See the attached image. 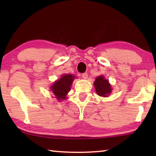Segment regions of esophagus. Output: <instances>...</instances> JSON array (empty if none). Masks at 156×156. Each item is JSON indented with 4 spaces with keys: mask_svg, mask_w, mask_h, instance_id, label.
Listing matches in <instances>:
<instances>
[{
    "mask_svg": "<svg viewBox=\"0 0 156 156\" xmlns=\"http://www.w3.org/2000/svg\"><path fill=\"white\" fill-rule=\"evenodd\" d=\"M82 76L84 79V80H86V79L87 78V76H88V74H87V72H84V73H83L82 74Z\"/></svg>",
    "mask_w": 156,
    "mask_h": 156,
    "instance_id": "1",
    "label": "esophagus"
}]
</instances>
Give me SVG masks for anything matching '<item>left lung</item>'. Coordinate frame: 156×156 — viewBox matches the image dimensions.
<instances>
[{
  "mask_svg": "<svg viewBox=\"0 0 156 156\" xmlns=\"http://www.w3.org/2000/svg\"><path fill=\"white\" fill-rule=\"evenodd\" d=\"M96 91L97 94L101 97H106L108 94L112 92V87L108 80H105L104 76H99L96 79L95 82H94Z\"/></svg>",
  "mask_w": 156,
  "mask_h": 156,
  "instance_id": "1",
  "label": "left lung"
}]
</instances>
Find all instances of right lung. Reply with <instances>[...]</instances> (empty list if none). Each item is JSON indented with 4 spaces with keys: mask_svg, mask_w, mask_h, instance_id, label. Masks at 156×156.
<instances>
[{
    "mask_svg": "<svg viewBox=\"0 0 156 156\" xmlns=\"http://www.w3.org/2000/svg\"><path fill=\"white\" fill-rule=\"evenodd\" d=\"M74 78L75 77L72 74H64L59 80L52 84L50 89L56 96L57 100L60 101L66 99V95L69 91L70 87Z\"/></svg>",
    "mask_w": 156,
    "mask_h": 156,
    "instance_id": "right-lung-1",
    "label": "right lung"
}]
</instances>
